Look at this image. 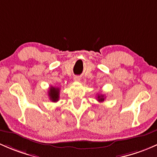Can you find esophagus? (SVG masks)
<instances>
[{
  "label": "esophagus",
  "instance_id": "34e87169",
  "mask_svg": "<svg viewBox=\"0 0 157 157\" xmlns=\"http://www.w3.org/2000/svg\"><path fill=\"white\" fill-rule=\"evenodd\" d=\"M74 80L75 82H80V77L79 76H75L74 78Z\"/></svg>",
  "mask_w": 157,
  "mask_h": 157
}]
</instances>
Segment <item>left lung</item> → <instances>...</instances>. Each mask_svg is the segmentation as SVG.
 I'll use <instances>...</instances> for the list:
<instances>
[{"mask_svg": "<svg viewBox=\"0 0 157 157\" xmlns=\"http://www.w3.org/2000/svg\"><path fill=\"white\" fill-rule=\"evenodd\" d=\"M105 99V97L104 95H98V97H97V100L99 102H102L104 101Z\"/></svg>", "mask_w": 157, "mask_h": 157, "instance_id": "left-lung-1", "label": "left lung"}]
</instances>
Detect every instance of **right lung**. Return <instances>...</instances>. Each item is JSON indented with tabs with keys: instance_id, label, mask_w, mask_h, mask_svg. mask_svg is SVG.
Returning a JSON list of instances; mask_svg holds the SVG:
<instances>
[{
	"instance_id": "1",
	"label": "right lung",
	"mask_w": 157,
	"mask_h": 157,
	"mask_svg": "<svg viewBox=\"0 0 157 157\" xmlns=\"http://www.w3.org/2000/svg\"><path fill=\"white\" fill-rule=\"evenodd\" d=\"M59 90L60 89L58 87H53L50 86L49 91H48V95L49 97V99L52 101L56 102L59 99Z\"/></svg>"
}]
</instances>
